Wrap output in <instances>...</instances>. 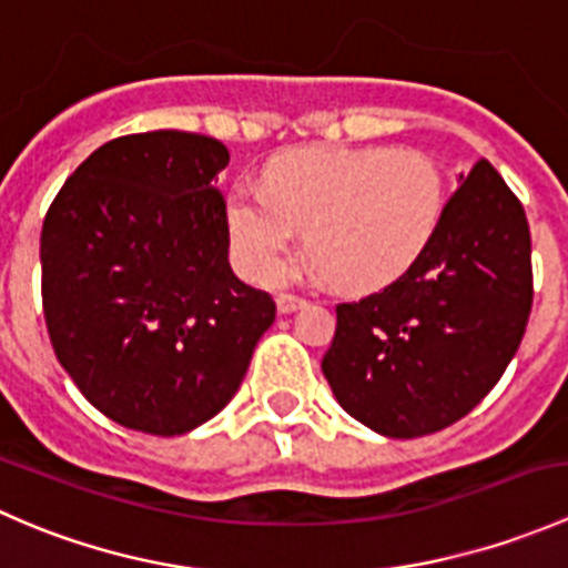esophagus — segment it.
<instances>
[{"label":"esophagus","mask_w":568,"mask_h":568,"mask_svg":"<svg viewBox=\"0 0 568 568\" xmlns=\"http://www.w3.org/2000/svg\"><path fill=\"white\" fill-rule=\"evenodd\" d=\"M305 305H307L305 296H296V294H280L277 296L280 313H294V311H300V307H305Z\"/></svg>","instance_id":"esophagus-1"}]
</instances>
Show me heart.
Returning <instances> with one entry per match:
<instances>
[{
	"instance_id": "obj_1",
	"label": "heart",
	"mask_w": 568,
	"mask_h": 568,
	"mask_svg": "<svg viewBox=\"0 0 568 568\" xmlns=\"http://www.w3.org/2000/svg\"><path fill=\"white\" fill-rule=\"evenodd\" d=\"M445 205L443 170L412 148L311 145L266 168V189L242 181L225 203L239 268L272 272L305 231L313 268L343 291L398 280L432 242Z\"/></svg>"
}]
</instances>
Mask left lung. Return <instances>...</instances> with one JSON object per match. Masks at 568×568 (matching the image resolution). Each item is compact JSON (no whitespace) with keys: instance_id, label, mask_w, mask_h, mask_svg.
Segmentation results:
<instances>
[{"instance_id":"1","label":"left lung","mask_w":568,"mask_h":568,"mask_svg":"<svg viewBox=\"0 0 568 568\" xmlns=\"http://www.w3.org/2000/svg\"><path fill=\"white\" fill-rule=\"evenodd\" d=\"M530 307L528 216L480 159L445 203L423 255L387 288L335 307L321 371L354 420L393 439L426 437L497 385Z\"/></svg>"}]
</instances>
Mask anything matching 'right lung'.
Instances as JSON below:
<instances>
[{"mask_svg": "<svg viewBox=\"0 0 568 568\" xmlns=\"http://www.w3.org/2000/svg\"><path fill=\"white\" fill-rule=\"evenodd\" d=\"M231 153L189 131L125 134L62 183L40 231V294L57 359L109 420L175 437L233 398L272 294L227 263L214 175Z\"/></svg>", "mask_w": 568, "mask_h": 568, "instance_id": "1", "label": "right lung"}]
</instances>
